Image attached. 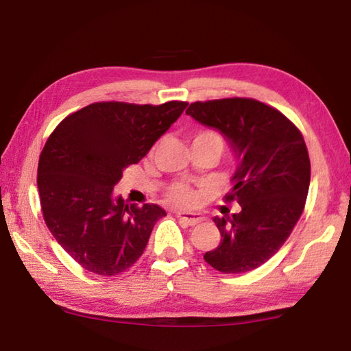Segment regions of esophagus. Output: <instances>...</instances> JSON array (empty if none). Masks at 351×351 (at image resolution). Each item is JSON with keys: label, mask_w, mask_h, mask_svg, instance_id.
I'll use <instances>...</instances> for the list:
<instances>
[{"label": "esophagus", "mask_w": 351, "mask_h": 351, "mask_svg": "<svg viewBox=\"0 0 351 351\" xmlns=\"http://www.w3.org/2000/svg\"><path fill=\"white\" fill-rule=\"evenodd\" d=\"M176 218L181 219L189 226H195L201 223L204 219V217L201 213H195V212H176Z\"/></svg>", "instance_id": "34e87169"}]
</instances>
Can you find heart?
I'll list each match as a JSON object with an SVG mask.
<instances>
[{
	"instance_id": "1",
	"label": "heart",
	"mask_w": 351,
	"mask_h": 351,
	"mask_svg": "<svg viewBox=\"0 0 351 351\" xmlns=\"http://www.w3.org/2000/svg\"><path fill=\"white\" fill-rule=\"evenodd\" d=\"M197 138H210V139H218L219 142H221V139H219L218 136L215 133H212V132H201V133L195 136V139H197ZM169 199L175 204L189 206V204H192L195 199H197V195H195L193 190H190L187 186L178 184V186H175L173 189L170 190Z\"/></svg>"
}]
</instances>
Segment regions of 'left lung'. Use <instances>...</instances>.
Listing matches in <instances>:
<instances>
[{"mask_svg": "<svg viewBox=\"0 0 351 351\" xmlns=\"http://www.w3.org/2000/svg\"><path fill=\"white\" fill-rule=\"evenodd\" d=\"M186 114L219 132L237 158L226 199L241 210L213 218L223 239L204 260L223 274H245L277 254L304 212L311 176L305 141L280 111L254 99L195 102Z\"/></svg>", "mask_w": 351, "mask_h": 351, "instance_id": "left-lung-1", "label": "left lung"}]
</instances>
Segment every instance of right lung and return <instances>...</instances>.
Masks as SVG:
<instances>
[{"label":"right lung","mask_w":351,"mask_h":351,"mask_svg":"<svg viewBox=\"0 0 351 351\" xmlns=\"http://www.w3.org/2000/svg\"><path fill=\"white\" fill-rule=\"evenodd\" d=\"M97 102L69 114L47 139L38 161V193L47 229L86 271L116 276L134 265L154 224L156 204H125L112 189L186 110Z\"/></svg>","instance_id":"obj_1"}]
</instances>
